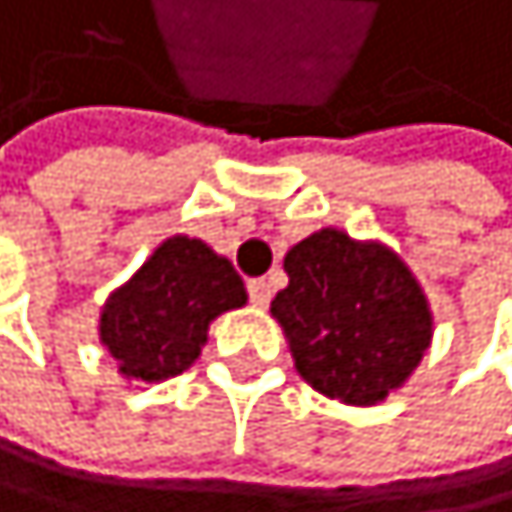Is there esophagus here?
<instances>
[{
  "mask_svg": "<svg viewBox=\"0 0 512 512\" xmlns=\"http://www.w3.org/2000/svg\"><path fill=\"white\" fill-rule=\"evenodd\" d=\"M270 295H273V289H270L267 280H248V299H251L254 308H267Z\"/></svg>",
  "mask_w": 512,
  "mask_h": 512,
  "instance_id": "esophagus-1",
  "label": "esophagus"
}]
</instances>
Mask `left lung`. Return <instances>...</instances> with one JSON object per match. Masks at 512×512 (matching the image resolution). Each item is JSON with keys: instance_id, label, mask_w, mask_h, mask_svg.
Segmentation results:
<instances>
[{"instance_id": "1", "label": "left lung", "mask_w": 512, "mask_h": 512, "mask_svg": "<svg viewBox=\"0 0 512 512\" xmlns=\"http://www.w3.org/2000/svg\"><path fill=\"white\" fill-rule=\"evenodd\" d=\"M283 267L289 286L270 314L314 390L346 406H377L409 381L434 318L400 254L327 226L292 245Z\"/></svg>"}]
</instances>
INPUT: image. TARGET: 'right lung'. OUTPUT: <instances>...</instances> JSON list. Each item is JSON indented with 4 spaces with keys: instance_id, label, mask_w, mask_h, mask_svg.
Listing matches in <instances>:
<instances>
[{
    "instance_id": "1",
    "label": "right lung",
    "mask_w": 512,
    "mask_h": 512,
    "mask_svg": "<svg viewBox=\"0 0 512 512\" xmlns=\"http://www.w3.org/2000/svg\"><path fill=\"white\" fill-rule=\"evenodd\" d=\"M248 292L210 245L172 235L100 311V343L131 381L160 384L194 365L213 318L242 308Z\"/></svg>"
}]
</instances>
